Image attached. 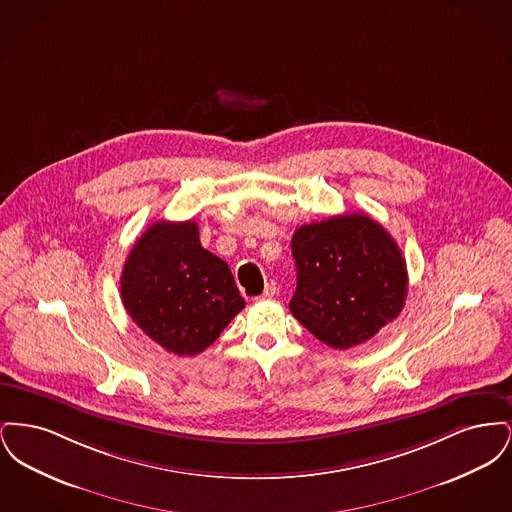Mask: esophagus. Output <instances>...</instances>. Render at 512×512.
Here are the masks:
<instances>
[{
	"mask_svg": "<svg viewBox=\"0 0 512 512\" xmlns=\"http://www.w3.org/2000/svg\"><path fill=\"white\" fill-rule=\"evenodd\" d=\"M276 293H278V284L274 280H270V282H267V286H265L263 297H274Z\"/></svg>",
	"mask_w": 512,
	"mask_h": 512,
	"instance_id": "esophagus-1",
	"label": "esophagus"
}]
</instances>
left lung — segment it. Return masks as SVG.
Returning a JSON list of instances; mask_svg holds the SVG:
<instances>
[{
    "label": "left lung",
    "instance_id": "1",
    "mask_svg": "<svg viewBox=\"0 0 512 512\" xmlns=\"http://www.w3.org/2000/svg\"><path fill=\"white\" fill-rule=\"evenodd\" d=\"M292 253L297 288L290 311L322 343L355 347L401 313L407 263L376 220L353 213L303 224Z\"/></svg>",
    "mask_w": 512,
    "mask_h": 512
}]
</instances>
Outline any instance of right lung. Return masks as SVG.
I'll return each instance as SVG.
<instances>
[{
  "mask_svg": "<svg viewBox=\"0 0 512 512\" xmlns=\"http://www.w3.org/2000/svg\"><path fill=\"white\" fill-rule=\"evenodd\" d=\"M121 297L147 336L178 357L205 351L245 307L230 267L201 247L194 220L147 228L126 257Z\"/></svg>",
  "mask_w": 512,
  "mask_h": 512,
  "instance_id": "obj_1",
  "label": "right lung"
}]
</instances>
